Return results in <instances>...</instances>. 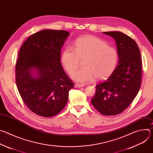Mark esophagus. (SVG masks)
I'll use <instances>...</instances> for the list:
<instances>
[{"label":"esophagus","mask_w":153,"mask_h":153,"mask_svg":"<svg viewBox=\"0 0 153 153\" xmlns=\"http://www.w3.org/2000/svg\"><path fill=\"white\" fill-rule=\"evenodd\" d=\"M85 85L83 84H79V83H76L74 85L75 88H81V87H83Z\"/></svg>","instance_id":"esophagus-1"}]
</instances>
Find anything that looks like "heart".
<instances>
[{
  "label": "heart",
  "instance_id": "heart-1",
  "mask_svg": "<svg viewBox=\"0 0 153 153\" xmlns=\"http://www.w3.org/2000/svg\"><path fill=\"white\" fill-rule=\"evenodd\" d=\"M83 60L84 68L72 73L71 78L82 83L91 82L95 77L102 80L115 70L118 53L106 41L94 36H86L76 40L74 49L68 47L62 55V65L69 74L78 68Z\"/></svg>",
  "mask_w": 153,
  "mask_h": 153
}]
</instances>
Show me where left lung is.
Instances as JSON below:
<instances>
[{
    "mask_svg": "<svg viewBox=\"0 0 153 153\" xmlns=\"http://www.w3.org/2000/svg\"><path fill=\"white\" fill-rule=\"evenodd\" d=\"M103 33L116 40L119 63L110 77L97 84L91 103L102 114L114 116L123 112L140 90L142 59L139 47L132 38L119 31Z\"/></svg>",
    "mask_w": 153,
    "mask_h": 153,
    "instance_id": "left-lung-1",
    "label": "left lung"
}]
</instances>
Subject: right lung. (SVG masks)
Returning a JSON list of instances; mask_svg holds the SVG:
<instances>
[{
    "mask_svg": "<svg viewBox=\"0 0 153 153\" xmlns=\"http://www.w3.org/2000/svg\"><path fill=\"white\" fill-rule=\"evenodd\" d=\"M70 33L45 30L23 43L16 64V82L19 94L30 110L40 116L53 117L66 105L74 83L64 71L60 50ZM36 71L33 75V70Z\"/></svg>",
    "mask_w": 153,
    "mask_h": 153,
    "instance_id": "right-lung-1",
    "label": "right lung"
}]
</instances>
